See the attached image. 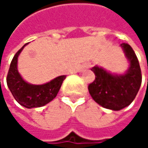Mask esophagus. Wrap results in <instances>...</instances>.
<instances>
[{"mask_svg":"<svg viewBox=\"0 0 148 148\" xmlns=\"http://www.w3.org/2000/svg\"><path fill=\"white\" fill-rule=\"evenodd\" d=\"M91 67H92V64H91V63H86V64L84 66L85 69H90Z\"/></svg>","mask_w":148,"mask_h":148,"instance_id":"esophagus-1","label":"esophagus"}]
</instances>
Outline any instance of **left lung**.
<instances>
[{"mask_svg": "<svg viewBox=\"0 0 148 148\" xmlns=\"http://www.w3.org/2000/svg\"><path fill=\"white\" fill-rule=\"evenodd\" d=\"M120 46L130 62L128 70L123 74H111L95 66L91 69L95 74V79L88 86L93 100L112 110H120L133 102L142 79L139 61L131 46L125 43Z\"/></svg>", "mask_w": 148, "mask_h": 148, "instance_id": "obj_1", "label": "left lung"}]
</instances>
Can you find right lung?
<instances>
[{
  "mask_svg": "<svg viewBox=\"0 0 148 148\" xmlns=\"http://www.w3.org/2000/svg\"><path fill=\"white\" fill-rule=\"evenodd\" d=\"M26 45L14 55L7 76V84L15 100L20 105L31 109L44 106L52 101L56 97L66 75L58 76L43 85H32L26 82L18 73L17 66L18 57Z\"/></svg>",
  "mask_w": 148,
  "mask_h": 148,
  "instance_id": "add662e5",
  "label": "right lung"
}]
</instances>
